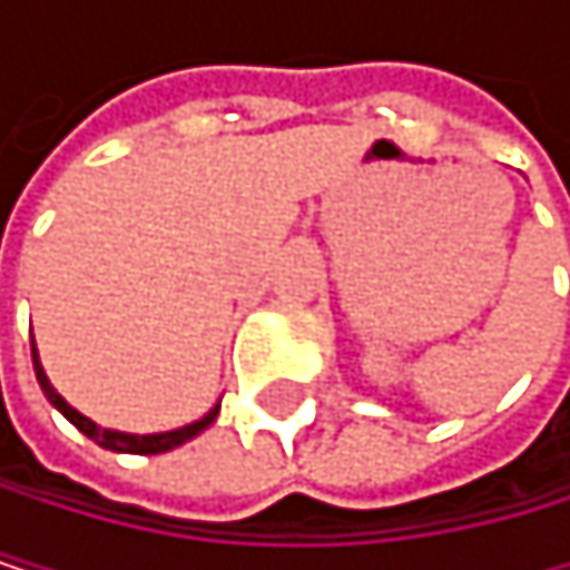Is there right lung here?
<instances>
[{
  "label": "right lung",
  "instance_id": "add662e5",
  "mask_svg": "<svg viewBox=\"0 0 570 570\" xmlns=\"http://www.w3.org/2000/svg\"><path fill=\"white\" fill-rule=\"evenodd\" d=\"M33 368H37V383H40V390L47 393V400L68 417L81 434H88L95 444H101V448H108V451H126V454H160V451H170V448H177V444H184V441H190L194 434H202L215 417H218V406L215 410H208L202 421H194V424H187V428H180V431H167V434H122V431H108V428H98V424H91L85 413H78L68 400H63L53 386H50V380H47V372H43V365H40V358H37V348H33Z\"/></svg>",
  "mask_w": 570,
  "mask_h": 570
}]
</instances>
